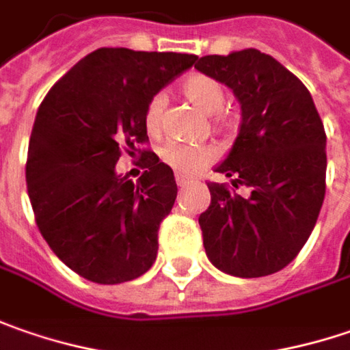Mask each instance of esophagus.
I'll return each mask as SVG.
<instances>
[{"mask_svg":"<svg viewBox=\"0 0 350 350\" xmlns=\"http://www.w3.org/2000/svg\"><path fill=\"white\" fill-rule=\"evenodd\" d=\"M176 184H178L180 188H184V186H188V184H190V178L184 174H176Z\"/></svg>","mask_w":350,"mask_h":350,"instance_id":"obj_1","label":"esophagus"}]
</instances>
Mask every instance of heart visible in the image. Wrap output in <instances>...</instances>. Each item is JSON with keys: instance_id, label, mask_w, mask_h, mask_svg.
Returning a JSON list of instances; mask_svg holds the SVG:
<instances>
[{"instance_id": "obj_1", "label": "heart", "mask_w": 350, "mask_h": 350, "mask_svg": "<svg viewBox=\"0 0 350 350\" xmlns=\"http://www.w3.org/2000/svg\"><path fill=\"white\" fill-rule=\"evenodd\" d=\"M182 94L190 101L191 105H196L202 113L215 115V123L223 127L225 125V115L221 113V109L225 107L227 94L221 82H217L211 76L205 74H191L190 78H186L182 82ZM166 107V98L162 94L152 96L145 111V127L150 135H157L162 127V113ZM215 157L211 146L204 145H188V143H180V141H168L166 145L160 148V159L164 164H168L170 168H174L176 172L182 174H193L200 168H204L205 164H209Z\"/></svg>"}]
</instances>
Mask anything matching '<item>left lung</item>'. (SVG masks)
I'll list each match as a JSON object with an SVG mask.
<instances>
[{
    "instance_id": "obj_1",
    "label": "left lung",
    "mask_w": 350,
    "mask_h": 350,
    "mask_svg": "<svg viewBox=\"0 0 350 350\" xmlns=\"http://www.w3.org/2000/svg\"><path fill=\"white\" fill-rule=\"evenodd\" d=\"M241 105L235 143L215 172L251 188L249 198L209 182L200 215L205 254L221 272L260 278L288 266L312 235L325 198L327 137L312 94L256 49L209 54L196 64Z\"/></svg>"
}]
</instances>
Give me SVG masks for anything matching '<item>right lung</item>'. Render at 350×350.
Listing matches in <instances>:
<instances>
[{
	"label": "right lung",
	"mask_w": 350,
	"mask_h": 350,
	"mask_svg": "<svg viewBox=\"0 0 350 350\" xmlns=\"http://www.w3.org/2000/svg\"><path fill=\"white\" fill-rule=\"evenodd\" d=\"M196 54L98 49L51 88L27 154V191L38 231L82 278L121 284L157 260L159 227L172 205L174 172L150 150L146 105L191 68ZM123 150L141 152L139 183L117 175Z\"/></svg>",
	"instance_id": "1"
}]
</instances>
